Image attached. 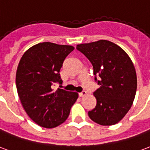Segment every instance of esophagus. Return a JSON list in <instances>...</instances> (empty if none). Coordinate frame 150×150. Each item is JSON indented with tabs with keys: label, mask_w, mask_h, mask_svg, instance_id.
<instances>
[{
	"label": "esophagus",
	"mask_w": 150,
	"mask_h": 150,
	"mask_svg": "<svg viewBox=\"0 0 150 150\" xmlns=\"http://www.w3.org/2000/svg\"><path fill=\"white\" fill-rule=\"evenodd\" d=\"M86 95V91H82L80 92V93H79V97H83V96H85V95Z\"/></svg>",
	"instance_id": "34e87169"
}]
</instances>
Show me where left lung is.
Listing matches in <instances>:
<instances>
[{
  "label": "left lung",
  "mask_w": 150,
  "mask_h": 150,
  "mask_svg": "<svg viewBox=\"0 0 150 150\" xmlns=\"http://www.w3.org/2000/svg\"><path fill=\"white\" fill-rule=\"evenodd\" d=\"M77 50L91 63L95 79L100 85L93 94L97 100L88 112L90 118L102 126L122 119L132 106L137 91V74L131 59L118 45L106 40L78 44Z\"/></svg>",
  "instance_id": "8db88e82"
}]
</instances>
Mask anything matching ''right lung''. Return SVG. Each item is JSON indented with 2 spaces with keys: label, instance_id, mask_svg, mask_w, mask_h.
<instances>
[{
  "label": "right lung",
  "instance_id": "right-lung-1",
  "mask_svg": "<svg viewBox=\"0 0 150 150\" xmlns=\"http://www.w3.org/2000/svg\"><path fill=\"white\" fill-rule=\"evenodd\" d=\"M75 47L51 42L40 43L28 49L17 67L16 89L24 110L41 127L54 128L64 122L72 105L79 97L76 92L53 89L62 83L61 67Z\"/></svg>",
  "mask_w": 150,
  "mask_h": 150
}]
</instances>
